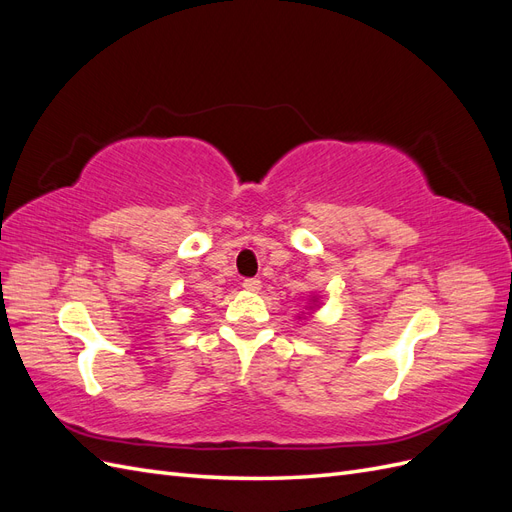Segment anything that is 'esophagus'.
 <instances>
[{
    "mask_svg": "<svg viewBox=\"0 0 512 512\" xmlns=\"http://www.w3.org/2000/svg\"><path fill=\"white\" fill-rule=\"evenodd\" d=\"M260 286H262V282H260V280H256V277H250V280H245V282H243V288H245V290H250V292H258V290H260Z\"/></svg>",
    "mask_w": 512,
    "mask_h": 512,
    "instance_id": "esophagus-1",
    "label": "esophagus"
}]
</instances>
